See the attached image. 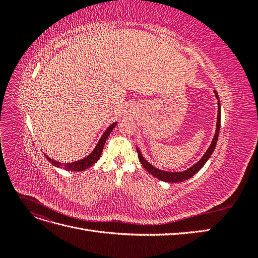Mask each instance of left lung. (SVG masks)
<instances>
[{
  "label": "left lung",
  "instance_id": "obj_1",
  "mask_svg": "<svg viewBox=\"0 0 258 258\" xmlns=\"http://www.w3.org/2000/svg\"><path fill=\"white\" fill-rule=\"evenodd\" d=\"M214 95L217 99V105H218V111H217V121H216V130H215V135L214 138L212 140V143H211L210 147L208 148V151L206 152V154L202 156V158L197 162L195 163L194 166H191L189 169H187L185 171H182V172H168V171H162L159 170L157 168H155L154 166H152L150 162L146 161L144 159V157L142 156L141 152H140L139 148L137 147V152H138V157L139 160L141 161L142 166L150 172L152 175H154L155 177H157L160 181L163 182H168V183H181L186 181V179L190 178L191 176H194L196 174L198 171L205 166V163L208 161V159L211 157V155L214 152L215 146L217 143V139H218V135H220V128H221V102L220 99H218V95L217 91L214 90Z\"/></svg>",
  "mask_w": 258,
  "mask_h": 258
}]
</instances>
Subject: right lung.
Masks as SVG:
<instances>
[{
  "label": "right lung",
  "instance_id": "obj_1",
  "mask_svg": "<svg viewBox=\"0 0 258 258\" xmlns=\"http://www.w3.org/2000/svg\"><path fill=\"white\" fill-rule=\"evenodd\" d=\"M117 124V122H114L112 123L110 127H108L104 134L102 135V137H101V139L99 140V142L97 144V146L95 147V150H93L87 157H85L79 161H74V162H70V163H64V165H62L61 162L59 161H56L53 160L51 158H49L47 155L46 156V158H47V160L51 163L52 166L54 167H59V168H64L66 170L68 171H84L86 169H88L89 167H91L92 165H95V163L100 159V156L101 154H102V151H103V147H104V144L106 142V139L107 137L110 136L111 132L113 131V129L115 128V126Z\"/></svg>",
  "mask_w": 258,
  "mask_h": 258
}]
</instances>
